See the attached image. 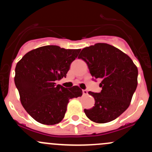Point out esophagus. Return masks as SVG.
<instances>
[{
  "label": "esophagus",
  "instance_id": "1",
  "mask_svg": "<svg viewBox=\"0 0 152 152\" xmlns=\"http://www.w3.org/2000/svg\"><path fill=\"white\" fill-rule=\"evenodd\" d=\"M82 92H83V94H84V95H87L88 94V91H86V89L82 90Z\"/></svg>",
  "mask_w": 152,
  "mask_h": 152
}]
</instances>
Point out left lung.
<instances>
[{"mask_svg":"<svg viewBox=\"0 0 152 152\" xmlns=\"http://www.w3.org/2000/svg\"><path fill=\"white\" fill-rule=\"evenodd\" d=\"M79 58L87 64L94 79L102 80L99 93L89 91L95 104L84 113L89 120L105 123L116 119L127 110L138 84V68L121 50L106 43L85 48Z\"/></svg>","mask_w":152,"mask_h":152,"instance_id":"left-lung-1","label":"left lung"}]
</instances>
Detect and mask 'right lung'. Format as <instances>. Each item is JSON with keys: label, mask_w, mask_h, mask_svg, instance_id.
<instances>
[{"label": "right lung", "mask_w": 152, "mask_h": 152, "mask_svg": "<svg viewBox=\"0 0 152 152\" xmlns=\"http://www.w3.org/2000/svg\"><path fill=\"white\" fill-rule=\"evenodd\" d=\"M81 49L47 45L28 52L17 63L14 82L20 101L38 123L55 125L64 118L70 99L82 95L78 86L66 89L56 81L66 77Z\"/></svg>", "instance_id": "1"}]
</instances>
